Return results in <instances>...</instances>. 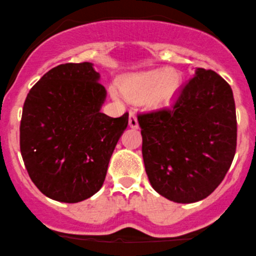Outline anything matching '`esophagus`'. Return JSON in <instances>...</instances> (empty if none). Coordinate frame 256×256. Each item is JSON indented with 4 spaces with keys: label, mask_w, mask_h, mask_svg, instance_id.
<instances>
[{
    "label": "esophagus",
    "mask_w": 256,
    "mask_h": 256,
    "mask_svg": "<svg viewBox=\"0 0 256 256\" xmlns=\"http://www.w3.org/2000/svg\"><path fill=\"white\" fill-rule=\"evenodd\" d=\"M129 127L132 128V129H138V118H136V115L134 112H130L129 114Z\"/></svg>",
    "instance_id": "1"
}]
</instances>
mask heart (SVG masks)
I'll use <instances>...</instances> for the list:
<instances>
[{
  "label": "heart",
  "instance_id": "obj_1",
  "mask_svg": "<svg viewBox=\"0 0 256 256\" xmlns=\"http://www.w3.org/2000/svg\"><path fill=\"white\" fill-rule=\"evenodd\" d=\"M184 76L178 69H164L138 72L126 76L121 81V92L132 102H142L150 110H162L172 107L180 95ZM114 98H121L120 92L110 88Z\"/></svg>",
  "mask_w": 256,
  "mask_h": 256
}]
</instances>
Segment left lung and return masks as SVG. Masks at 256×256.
Returning <instances> with one entry per match:
<instances>
[{
    "mask_svg": "<svg viewBox=\"0 0 256 256\" xmlns=\"http://www.w3.org/2000/svg\"><path fill=\"white\" fill-rule=\"evenodd\" d=\"M142 156L152 187L178 204L210 195L236 150V112L230 86L198 68L172 109L138 115Z\"/></svg>",
    "mask_w": 256,
    "mask_h": 256,
    "instance_id": "obj_1",
    "label": "left lung"
}]
</instances>
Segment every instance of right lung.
Masks as SVG:
<instances>
[{
    "label": "right lung",
    "mask_w": 256,
    "mask_h": 256,
    "mask_svg": "<svg viewBox=\"0 0 256 256\" xmlns=\"http://www.w3.org/2000/svg\"><path fill=\"white\" fill-rule=\"evenodd\" d=\"M92 63L52 68L29 90L20 126V148L40 192L76 204L104 184L115 146L128 126L101 112L107 92Z\"/></svg>",
    "instance_id": "1"
}]
</instances>
